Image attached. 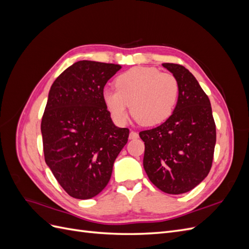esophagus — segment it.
<instances>
[{
	"label": "esophagus",
	"instance_id": "obj_1",
	"mask_svg": "<svg viewBox=\"0 0 249 249\" xmlns=\"http://www.w3.org/2000/svg\"><path fill=\"white\" fill-rule=\"evenodd\" d=\"M138 136H139L138 133L132 131V132L130 133V135H129V138H130V139H132V140H134V139H137V138H138Z\"/></svg>",
	"mask_w": 249,
	"mask_h": 249
}]
</instances>
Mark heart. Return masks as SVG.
Instances as JSON below:
<instances>
[{
	"label": "heart",
	"mask_w": 249,
	"mask_h": 249,
	"mask_svg": "<svg viewBox=\"0 0 249 249\" xmlns=\"http://www.w3.org/2000/svg\"><path fill=\"white\" fill-rule=\"evenodd\" d=\"M115 87L105 89L103 100L113 120L120 124L126 122L130 103L135 118L142 125L153 126L168 119L178 102L176 78L152 66H135L120 73Z\"/></svg>",
	"instance_id": "1"
}]
</instances>
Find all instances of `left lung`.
<instances>
[{"label": "left lung", "mask_w": 249, "mask_h": 249, "mask_svg": "<svg viewBox=\"0 0 249 249\" xmlns=\"http://www.w3.org/2000/svg\"><path fill=\"white\" fill-rule=\"evenodd\" d=\"M176 78L178 96L170 117L139 133L144 141L143 167L157 188L168 194L192 190L212 166L216 126L208 95L184 66L163 63Z\"/></svg>", "instance_id": "1"}]
</instances>
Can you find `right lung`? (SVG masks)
I'll return each instance as SVG.
<instances>
[{"label": "right lung", "instance_id": "obj_1", "mask_svg": "<svg viewBox=\"0 0 249 249\" xmlns=\"http://www.w3.org/2000/svg\"><path fill=\"white\" fill-rule=\"evenodd\" d=\"M118 64L82 60L53 83L41 120L44 160L71 197L89 199L109 183L129 129L112 122L104 87Z\"/></svg>", "mask_w": 249, "mask_h": 249}]
</instances>
